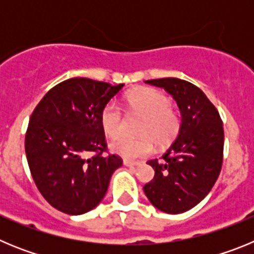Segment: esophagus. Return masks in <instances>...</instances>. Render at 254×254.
Masks as SVG:
<instances>
[{"label": "esophagus", "mask_w": 254, "mask_h": 254, "mask_svg": "<svg viewBox=\"0 0 254 254\" xmlns=\"http://www.w3.org/2000/svg\"><path fill=\"white\" fill-rule=\"evenodd\" d=\"M123 164H125L126 167H137L138 164V161H133V160H127V159H125V160H123Z\"/></svg>", "instance_id": "1"}]
</instances>
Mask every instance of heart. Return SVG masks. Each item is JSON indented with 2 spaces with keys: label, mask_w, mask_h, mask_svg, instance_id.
Instances as JSON below:
<instances>
[{
  "label": "heart",
  "mask_w": 254,
  "mask_h": 254,
  "mask_svg": "<svg viewBox=\"0 0 254 254\" xmlns=\"http://www.w3.org/2000/svg\"><path fill=\"white\" fill-rule=\"evenodd\" d=\"M129 111L142 117L137 138L122 136L111 142L112 151L127 159H137L151 154L154 142L167 146L178 134L181 117L172 108L169 96L155 89H138L127 96ZM102 127L111 137H117L125 129V117L116 102L108 103L100 116Z\"/></svg>",
  "instance_id": "heart-1"
}]
</instances>
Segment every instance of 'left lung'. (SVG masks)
<instances>
[{"mask_svg":"<svg viewBox=\"0 0 254 254\" xmlns=\"http://www.w3.org/2000/svg\"><path fill=\"white\" fill-rule=\"evenodd\" d=\"M163 87L182 114L178 137L160 160L147 161L154 179L143 186L150 202L167 214H182L208 194L223 165V121L215 105L196 85L176 77L145 81Z\"/></svg>","mask_w":254,"mask_h":254,"instance_id":"obj_1","label":"left lung"}]
</instances>
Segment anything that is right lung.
<instances>
[{"mask_svg":"<svg viewBox=\"0 0 254 254\" xmlns=\"http://www.w3.org/2000/svg\"><path fill=\"white\" fill-rule=\"evenodd\" d=\"M122 87L68 78L52 87L31 114L25 134L31 177L47 202L64 214L81 215L99 205L112 174L122 165L118 155H104L100 121L104 107Z\"/></svg>","mask_w":254,"mask_h":254,"instance_id":"obj_1","label":"right lung"}]
</instances>
